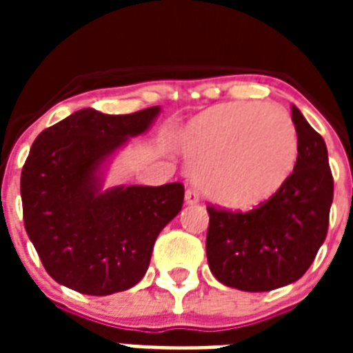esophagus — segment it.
<instances>
[{"mask_svg": "<svg viewBox=\"0 0 353 353\" xmlns=\"http://www.w3.org/2000/svg\"><path fill=\"white\" fill-rule=\"evenodd\" d=\"M185 201L189 205H196V203H199V192L196 191V189H187L185 191Z\"/></svg>", "mask_w": 353, "mask_h": 353, "instance_id": "esophagus-1", "label": "esophagus"}]
</instances>
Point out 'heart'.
Here are the masks:
<instances>
[{
  "mask_svg": "<svg viewBox=\"0 0 353 353\" xmlns=\"http://www.w3.org/2000/svg\"><path fill=\"white\" fill-rule=\"evenodd\" d=\"M179 143L205 194L232 208L276 194L299 155L290 114L263 102L215 105L183 127Z\"/></svg>",
  "mask_w": 353,
  "mask_h": 353,
  "instance_id": "obj_1",
  "label": "heart"
}]
</instances>
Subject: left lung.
<instances>
[{"label":"left lung","instance_id":"left-lung-1","mask_svg":"<svg viewBox=\"0 0 353 353\" xmlns=\"http://www.w3.org/2000/svg\"><path fill=\"white\" fill-rule=\"evenodd\" d=\"M299 155L285 185L252 210L208 205L207 258L217 281L242 292H269L305 274L329 230L334 179L323 138L295 105Z\"/></svg>","mask_w":353,"mask_h":353}]
</instances>
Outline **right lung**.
<instances>
[{
  "label": "right lung",
  "instance_id": "right-lung-1",
  "mask_svg": "<svg viewBox=\"0 0 353 353\" xmlns=\"http://www.w3.org/2000/svg\"><path fill=\"white\" fill-rule=\"evenodd\" d=\"M161 108L104 114L86 108L42 130L21 173L24 228L43 269L86 295L132 288L148 270L161 230L182 210L183 185L114 187L97 170Z\"/></svg>",
  "mask_w": 353,
  "mask_h": 353
}]
</instances>
